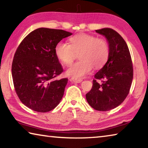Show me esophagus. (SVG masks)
Here are the masks:
<instances>
[{
    "mask_svg": "<svg viewBox=\"0 0 148 148\" xmlns=\"http://www.w3.org/2000/svg\"><path fill=\"white\" fill-rule=\"evenodd\" d=\"M71 81L72 82H74V83H80V82H82V79H76V78H74V77H72L71 79Z\"/></svg>",
    "mask_w": 148,
    "mask_h": 148,
    "instance_id": "34e87169",
    "label": "esophagus"
}]
</instances>
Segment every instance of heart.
Listing matches in <instances>:
<instances>
[{
	"label": "heart",
	"mask_w": 148,
	"mask_h": 148,
	"mask_svg": "<svg viewBox=\"0 0 148 148\" xmlns=\"http://www.w3.org/2000/svg\"><path fill=\"white\" fill-rule=\"evenodd\" d=\"M71 44L60 41L55 47L56 56L64 64H71L79 54V61L70 66L66 74L79 79L95 69L106 64L110 56L109 44L106 40L87 34H79L70 38Z\"/></svg>",
	"instance_id": "1"
}]
</instances>
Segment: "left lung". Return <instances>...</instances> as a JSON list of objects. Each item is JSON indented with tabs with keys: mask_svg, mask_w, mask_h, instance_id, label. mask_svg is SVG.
<instances>
[{
	"mask_svg": "<svg viewBox=\"0 0 148 148\" xmlns=\"http://www.w3.org/2000/svg\"><path fill=\"white\" fill-rule=\"evenodd\" d=\"M110 46L106 63L95 75L86 99L92 108L108 111L121 104L128 95L133 78V67L127 44L118 32L110 28L96 30ZM98 80H101L99 83Z\"/></svg>",
	"mask_w": 148,
	"mask_h": 148,
	"instance_id": "8db88e82",
	"label": "left lung"
}]
</instances>
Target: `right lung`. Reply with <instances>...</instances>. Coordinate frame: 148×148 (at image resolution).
Returning a JSON list of instances; mask_svg holds the SVG:
<instances>
[{"mask_svg": "<svg viewBox=\"0 0 148 148\" xmlns=\"http://www.w3.org/2000/svg\"><path fill=\"white\" fill-rule=\"evenodd\" d=\"M72 34L61 29L39 28L19 45L12 62V78L20 101L30 109L47 112L61 102L68 79H56L63 69L55 47Z\"/></svg>", "mask_w": 148, "mask_h": 148, "instance_id": "obj_1", "label": "right lung"}]
</instances>
